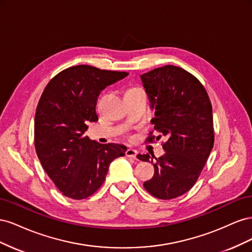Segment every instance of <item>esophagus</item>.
<instances>
[{
  "label": "esophagus",
  "instance_id": "34e87169",
  "mask_svg": "<svg viewBox=\"0 0 252 252\" xmlns=\"http://www.w3.org/2000/svg\"><path fill=\"white\" fill-rule=\"evenodd\" d=\"M136 156H138V151H136V150L131 149V148H129V149L126 150V157H127V158L135 159V158H136Z\"/></svg>",
  "mask_w": 252,
  "mask_h": 252
}]
</instances>
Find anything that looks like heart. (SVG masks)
Masks as SVG:
<instances>
[{"label":"heart","mask_w":252,"mask_h":252,"mask_svg":"<svg viewBox=\"0 0 252 252\" xmlns=\"http://www.w3.org/2000/svg\"><path fill=\"white\" fill-rule=\"evenodd\" d=\"M142 89L139 87H132V88H129L126 93H135V91H141Z\"/></svg>","instance_id":"obj_1"}]
</instances>
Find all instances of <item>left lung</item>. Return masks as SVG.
Instances as JSON below:
<instances>
[{
  "label": "left lung",
  "mask_w": 252,
  "mask_h": 252,
  "mask_svg": "<svg viewBox=\"0 0 252 252\" xmlns=\"http://www.w3.org/2000/svg\"><path fill=\"white\" fill-rule=\"evenodd\" d=\"M141 80L156 109L151 123L158 135L151 131L146 143L166 139L165 154L155 158V174L144 188L158 199L171 200L192 188L207 162L215 143L212 106L201 82L181 67L156 68ZM138 158L148 162L151 157Z\"/></svg>",
  "instance_id": "obj_1"
}]
</instances>
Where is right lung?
<instances>
[{
  "label": "right lung",
  "mask_w": 252,
  "mask_h": 252,
  "mask_svg": "<svg viewBox=\"0 0 252 252\" xmlns=\"http://www.w3.org/2000/svg\"><path fill=\"white\" fill-rule=\"evenodd\" d=\"M128 72L78 65L58 73L45 87L34 117V146L48 177L65 196L83 200L102 186L110 163L126 146L91 141L85 132L96 122L101 91Z\"/></svg>",
  "instance_id": "obj_1"
}]
</instances>
